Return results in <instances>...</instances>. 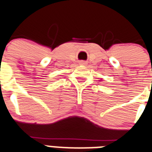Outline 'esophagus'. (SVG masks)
Wrapping results in <instances>:
<instances>
[{"label":"esophagus","instance_id":"1","mask_svg":"<svg viewBox=\"0 0 152 152\" xmlns=\"http://www.w3.org/2000/svg\"><path fill=\"white\" fill-rule=\"evenodd\" d=\"M79 64L81 65V66H85V65H86V62H84V61H80V62H79Z\"/></svg>","mask_w":152,"mask_h":152}]
</instances>
